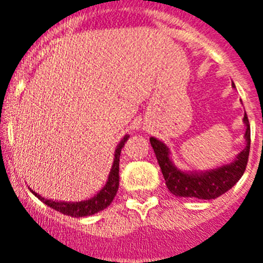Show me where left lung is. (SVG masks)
<instances>
[{
    "instance_id": "8db88e82",
    "label": "left lung",
    "mask_w": 263,
    "mask_h": 263,
    "mask_svg": "<svg viewBox=\"0 0 263 263\" xmlns=\"http://www.w3.org/2000/svg\"><path fill=\"white\" fill-rule=\"evenodd\" d=\"M234 87V84L232 83ZM243 124L246 126L245 139L246 147L234 158L232 163L222 164L213 170L206 171H182L179 170L173 160L170 159V150L162 141L152 137L150 143L154 148L166 185L170 192L179 197H197L204 200H211L221 196L229 191L243 175L249 159L250 150V125L248 116H243Z\"/></svg>"
}]
</instances>
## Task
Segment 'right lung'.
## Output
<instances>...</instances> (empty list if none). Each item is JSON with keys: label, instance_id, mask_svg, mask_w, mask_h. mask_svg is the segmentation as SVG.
I'll return each mask as SVG.
<instances>
[{"label": "right lung", "instance_id": "right-lung-1", "mask_svg": "<svg viewBox=\"0 0 263 263\" xmlns=\"http://www.w3.org/2000/svg\"><path fill=\"white\" fill-rule=\"evenodd\" d=\"M129 136H125L121 139V142L118 143L115 152V160H113V166L110 168V173L108 176V182L103 187V190L97 192L92 199H88L84 201H76V203H66V201H57L51 200V199H45L41 195L36 194L35 191H32L30 188V191L38 197L39 200L43 201L46 205H48L52 210L62 212L63 215L71 216V217H84V216L95 215V213L104 211L106 206L110 205L115 196L117 195L118 184H120V155L121 148L124 147L125 142L127 141Z\"/></svg>", "mask_w": 263, "mask_h": 263}]
</instances>
